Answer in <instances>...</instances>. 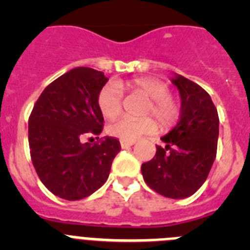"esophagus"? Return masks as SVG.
<instances>
[{"mask_svg": "<svg viewBox=\"0 0 250 250\" xmlns=\"http://www.w3.org/2000/svg\"><path fill=\"white\" fill-rule=\"evenodd\" d=\"M135 144V141H125V140H121L120 141V145L123 149H126V147H130L131 145Z\"/></svg>", "mask_w": 250, "mask_h": 250, "instance_id": "esophagus-1", "label": "esophagus"}]
</instances>
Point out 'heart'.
Listing matches in <instances>:
<instances>
[{"instance_id":"heart-1","label":"heart","mask_w":250,"mask_h":250,"mask_svg":"<svg viewBox=\"0 0 250 250\" xmlns=\"http://www.w3.org/2000/svg\"><path fill=\"white\" fill-rule=\"evenodd\" d=\"M121 89L139 92L147 98L144 104L143 118H123L109 125L111 135L125 141H134L141 135L151 134L158 129V124L151 116H155L163 127L173 125L180 116V103L170 95V87L164 81L155 77H138L127 81H118L104 85L98 94V107L104 118H116L123 110Z\"/></svg>"}]
</instances>
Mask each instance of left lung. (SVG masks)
Returning <instances> with one entry per match:
<instances>
[{"instance_id": "obj_1", "label": "left lung", "mask_w": 250, "mask_h": 250, "mask_svg": "<svg viewBox=\"0 0 250 250\" xmlns=\"http://www.w3.org/2000/svg\"><path fill=\"white\" fill-rule=\"evenodd\" d=\"M182 98L180 121L156 146L155 156L141 165L147 187L171 199L193 195L207 180L218 146L219 116L202 86L178 75L173 80Z\"/></svg>"}]
</instances>
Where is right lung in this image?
Returning a JSON list of instances; mask_svg holds the SVG:
<instances>
[{
	"mask_svg": "<svg viewBox=\"0 0 250 250\" xmlns=\"http://www.w3.org/2000/svg\"><path fill=\"white\" fill-rule=\"evenodd\" d=\"M107 77L76 67L57 77L40 95L28 118L31 160L42 184L66 200L91 195L107 180L120 151L116 138H99L104 118L98 94ZM95 135V143H83Z\"/></svg>",
	"mask_w": 250,
	"mask_h": 250,
	"instance_id": "obj_1",
	"label": "right lung"
}]
</instances>
